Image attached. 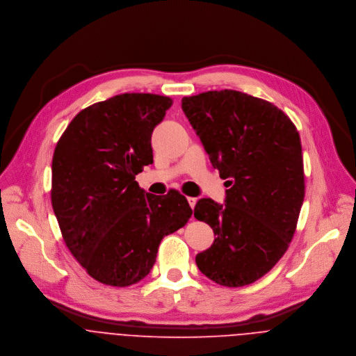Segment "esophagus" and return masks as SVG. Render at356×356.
I'll list each match as a JSON object with an SVG mask.
<instances>
[{"label":"esophagus","mask_w":356,"mask_h":356,"mask_svg":"<svg viewBox=\"0 0 356 356\" xmlns=\"http://www.w3.org/2000/svg\"><path fill=\"white\" fill-rule=\"evenodd\" d=\"M188 203L192 207V209L195 208V205L197 203V199L196 197H188Z\"/></svg>","instance_id":"1"}]
</instances>
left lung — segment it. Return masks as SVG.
Here are the masks:
<instances>
[{
	"label": "left lung",
	"mask_w": 356,
	"mask_h": 356,
	"mask_svg": "<svg viewBox=\"0 0 356 356\" xmlns=\"http://www.w3.org/2000/svg\"><path fill=\"white\" fill-rule=\"evenodd\" d=\"M182 109L229 184L223 205L200 199L195 207L216 236L197 267L219 285H250L277 264L296 230L305 200L299 131L274 104L237 90L184 97Z\"/></svg>",
	"instance_id": "8db88e82"
}]
</instances>
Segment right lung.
<instances>
[{
	"instance_id": "1",
	"label": "right lung",
	"mask_w": 356,
	"mask_h": 356,
	"mask_svg": "<svg viewBox=\"0 0 356 356\" xmlns=\"http://www.w3.org/2000/svg\"><path fill=\"white\" fill-rule=\"evenodd\" d=\"M172 100L124 93L82 109L51 160V207L70 252L96 281L129 286L145 278L160 241L192 208L177 191L145 193L136 181L152 164L153 129Z\"/></svg>"
}]
</instances>
